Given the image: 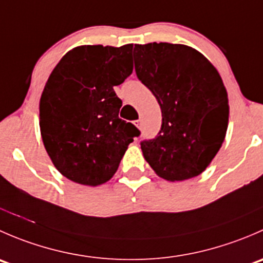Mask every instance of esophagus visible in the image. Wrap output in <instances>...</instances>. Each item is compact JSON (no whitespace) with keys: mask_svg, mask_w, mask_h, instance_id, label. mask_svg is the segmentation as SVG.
Masks as SVG:
<instances>
[{"mask_svg":"<svg viewBox=\"0 0 263 263\" xmlns=\"http://www.w3.org/2000/svg\"><path fill=\"white\" fill-rule=\"evenodd\" d=\"M135 126H136L137 128H141V119H139V121H135Z\"/></svg>","mask_w":263,"mask_h":263,"instance_id":"obj_1","label":"esophagus"}]
</instances>
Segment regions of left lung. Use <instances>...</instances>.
Wrapping results in <instances>:
<instances>
[{
    "label": "left lung",
    "instance_id": "8db88e82",
    "mask_svg": "<svg viewBox=\"0 0 263 263\" xmlns=\"http://www.w3.org/2000/svg\"><path fill=\"white\" fill-rule=\"evenodd\" d=\"M135 70L161 109V128L141 142L145 160L160 178L185 181L210 165L224 142L228 92L213 63L184 44H135Z\"/></svg>",
    "mask_w": 263,
    "mask_h": 263
}]
</instances>
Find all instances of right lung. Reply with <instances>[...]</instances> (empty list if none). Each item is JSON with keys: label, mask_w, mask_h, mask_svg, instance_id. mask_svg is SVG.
I'll list each match as a JSON object with an SVG mask.
<instances>
[{"label": "right lung", "mask_w": 263, "mask_h": 263, "mask_svg": "<svg viewBox=\"0 0 263 263\" xmlns=\"http://www.w3.org/2000/svg\"><path fill=\"white\" fill-rule=\"evenodd\" d=\"M132 44L80 46L66 53L46 82L39 126L53 165L70 181L103 184L118 169L140 131L118 117L113 87L134 70Z\"/></svg>", "instance_id": "add662e5"}]
</instances>
